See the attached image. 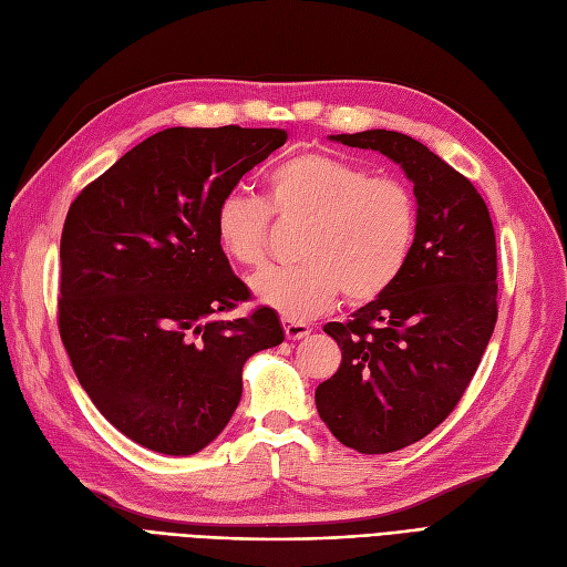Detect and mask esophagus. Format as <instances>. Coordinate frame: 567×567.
I'll use <instances>...</instances> for the list:
<instances>
[{
    "label": "esophagus",
    "mask_w": 567,
    "mask_h": 567,
    "mask_svg": "<svg viewBox=\"0 0 567 567\" xmlns=\"http://www.w3.org/2000/svg\"><path fill=\"white\" fill-rule=\"evenodd\" d=\"M281 326L286 330V338L288 340H302L311 333V328L302 321H296V319H281Z\"/></svg>",
    "instance_id": "34e87169"
}]
</instances>
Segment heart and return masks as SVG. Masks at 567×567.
<instances>
[{"instance_id":"b5f03b06","label":"heart","mask_w":567,"mask_h":567,"mask_svg":"<svg viewBox=\"0 0 567 567\" xmlns=\"http://www.w3.org/2000/svg\"><path fill=\"white\" fill-rule=\"evenodd\" d=\"M271 210L286 223H305L302 265L265 269L250 279V290L258 302L296 321L321 315L340 290L357 305L382 296L417 237L413 189L326 152H305L271 168L267 202L244 189L223 194L213 225L229 260L265 262Z\"/></svg>"}]
</instances>
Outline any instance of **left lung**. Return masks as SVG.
<instances>
[{
    "instance_id": "left-lung-1",
    "label": "left lung",
    "mask_w": 567,
    "mask_h": 567,
    "mask_svg": "<svg viewBox=\"0 0 567 567\" xmlns=\"http://www.w3.org/2000/svg\"><path fill=\"white\" fill-rule=\"evenodd\" d=\"M375 150L413 183V252L378 300L323 330L342 351L317 386V410L333 436L365 455L424 439L470 386L497 321V246L476 187L410 135L370 128L328 135Z\"/></svg>"
}]
</instances>
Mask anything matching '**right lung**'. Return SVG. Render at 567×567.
<instances>
[{"label":"right lung","instance_id":"1","mask_svg":"<svg viewBox=\"0 0 567 567\" xmlns=\"http://www.w3.org/2000/svg\"><path fill=\"white\" fill-rule=\"evenodd\" d=\"M284 128L150 135L68 210L58 328L84 392L124 436L185 457L220 436L241 401L244 363L284 342L275 309L218 319L248 300L213 213Z\"/></svg>","mask_w":567,"mask_h":567}]
</instances>
